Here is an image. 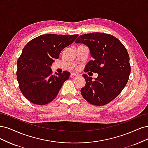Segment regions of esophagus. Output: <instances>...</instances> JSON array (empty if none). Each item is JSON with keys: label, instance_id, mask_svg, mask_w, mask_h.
I'll list each match as a JSON object with an SVG mask.
<instances>
[{"label": "esophagus", "instance_id": "obj_1", "mask_svg": "<svg viewBox=\"0 0 148 148\" xmlns=\"http://www.w3.org/2000/svg\"><path fill=\"white\" fill-rule=\"evenodd\" d=\"M71 76H74V75L78 76V75H79V74L78 73H71Z\"/></svg>", "mask_w": 148, "mask_h": 148}]
</instances>
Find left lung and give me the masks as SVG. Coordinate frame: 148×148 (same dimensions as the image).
I'll return each instance as SVG.
<instances>
[{
  "instance_id": "1",
  "label": "left lung",
  "mask_w": 148,
  "mask_h": 148,
  "mask_svg": "<svg viewBox=\"0 0 148 148\" xmlns=\"http://www.w3.org/2000/svg\"><path fill=\"white\" fill-rule=\"evenodd\" d=\"M75 43L87 45L93 58L85 66L84 72L98 73L94 80L87 74L82 75L85 85L81 88V94L93 105H105L121 93L129 79L128 51L116 37L101 32L80 35Z\"/></svg>"
}]
</instances>
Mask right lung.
<instances>
[{"label":"right lung","instance_id":"obj_1","mask_svg":"<svg viewBox=\"0 0 148 148\" xmlns=\"http://www.w3.org/2000/svg\"><path fill=\"white\" fill-rule=\"evenodd\" d=\"M48 34L38 36L24 47L17 61L16 79L22 94L38 105H44L56 97L70 73L53 74L50 66L60 53L78 37Z\"/></svg>","mask_w":148,"mask_h":148}]
</instances>
